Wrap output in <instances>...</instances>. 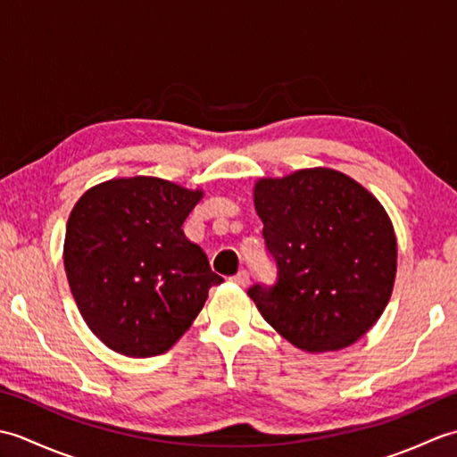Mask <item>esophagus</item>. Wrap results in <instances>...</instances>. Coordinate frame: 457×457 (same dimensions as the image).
I'll return each mask as SVG.
<instances>
[{"label":"esophagus","instance_id":"34e87169","mask_svg":"<svg viewBox=\"0 0 457 457\" xmlns=\"http://www.w3.org/2000/svg\"><path fill=\"white\" fill-rule=\"evenodd\" d=\"M231 280H234V283L239 285V287H247L249 285V273H247L245 269H241L237 275L231 277Z\"/></svg>","mask_w":457,"mask_h":457}]
</instances>
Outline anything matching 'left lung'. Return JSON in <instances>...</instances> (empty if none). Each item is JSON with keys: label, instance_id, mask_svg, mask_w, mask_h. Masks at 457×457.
<instances>
[{"label": "left lung", "instance_id": "obj_1", "mask_svg": "<svg viewBox=\"0 0 457 457\" xmlns=\"http://www.w3.org/2000/svg\"><path fill=\"white\" fill-rule=\"evenodd\" d=\"M253 202L277 263L273 287L247 290L261 316L308 353L357 342L383 314L396 275V237L381 202L322 167L257 180Z\"/></svg>", "mask_w": 457, "mask_h": 457}]
</instances>
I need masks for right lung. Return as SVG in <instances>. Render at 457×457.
<instances>
[{
	"label": "right lung",
	"instance_id": "right-lung-1",
	"mask_svg": "<svg viewBox=\"0 0 457 457\" xmlns=\"http://www.w3.org/2000/svg\"><path fill=\"white\" fill-rule=\"evenodd\" d=\"M202 190L133 177L82 194L66 223L64 269L84 322L113 352H169L221 283L182 223Z\"/></svg>",
	"mask_w": 457,
	"mask_h": 457
}]
</instances>
